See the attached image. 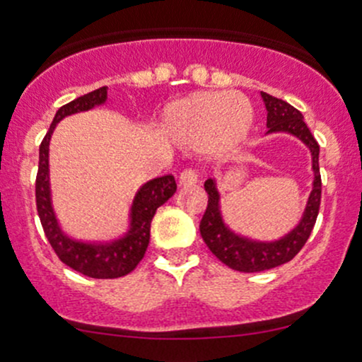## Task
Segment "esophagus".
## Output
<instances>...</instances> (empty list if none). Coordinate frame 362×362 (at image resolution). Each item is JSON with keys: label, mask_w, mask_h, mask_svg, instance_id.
Segmentation results:
<instances>
[{"label": "esophagus", "mask_w": 362, "mask_h": 362, "mask_svg": "<svg viewBox=\"0 0 362 362\" xmlns=\"http://www.w3.org/2000/svg\"><path fill=\"white\" fill-rule=\"evenodd\" d=\"M197 184V173L194 172V170L187 168L184 172L180 173V177H178V185L180 187H189V185H194Z\"/></svg>", "instance_id": "esophagus-1"}]
</instances>
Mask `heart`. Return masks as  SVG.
I'll return each mask as SVG.
<instances>
[{
  "label": "heart",
  "instance_id": "1",
  "mask_svg": "<svg viewBox=\"0 0 362 362\" xmlns=\"http://www.w3.org/2000/svg\"><path fill=\"white\" fill-rule=\"evenodd\" d=\"M253 105L242 93L199 91L165 109L161 129L182 146L201 148L211 155L231 151L253 126Z\"/></svg>",
  "mask_w": 362,
  "mask_h": 362
}]
</instances>
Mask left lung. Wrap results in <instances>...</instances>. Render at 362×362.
<instances>
[{"label":"left lung","mask_w":362,"mask_h":362,"mask_svg":"<svg viewBox=\"0 0 362 362\" xmlns=\"http://www.w3.org/2000/svg\"><path fill=\"white\" fill-rule=\"evenodd\" d=\"M260 97L264 100L265 110H267V132L265 134L284 132V134L300 139L310 149L313 182H311V192L306 199L305 209H303L296 226L291 228L288 233L281 238L257 240L238 233L226 223L223 214L218 180L214 177L207 178L204 189L209 195V201H207V209L202 216L199 230H201L202 240L209 247V250L224 265L238 272L269 271V269L279 267L286 262L293 260L296 253L305 247L306 240L310 238L311 230L317 221L320 199H322V178H320L318 167L320 146L311 136L301 112L289 105L288 102L279 100V98L264 93V91H260Z\"/></svg>","instance_id":"obj_1"}]
</instances>
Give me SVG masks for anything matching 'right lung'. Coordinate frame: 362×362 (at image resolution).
I'll return each instance as SVG.
<instances>
[{
	"instance_id": "1",
	"label": "right lung",
	"mask_w": 362,
	"mask_h": 362,
	"mask_svg": "<svg viewBox=\"0 0 362 362\" xmlns=\"http://www.w3.org/2000/svg\"><path fill=\"white\" fill-rule=\"evenodd\" d=\"M107 102V86L90 91L76 100L66 103L54 115L51 127L39 149V172L35 180L37 213L44 233L61 262L83 276L93 279H115L134 271L146 253L149 228L156 209L177 192L173 175H165L143 184L129 207L127 230L109 240H80L68 235L61 226L52 202L51 173H49V146L57 124L69 115L88 112Z\"/></svg>"
}]
</instances>
